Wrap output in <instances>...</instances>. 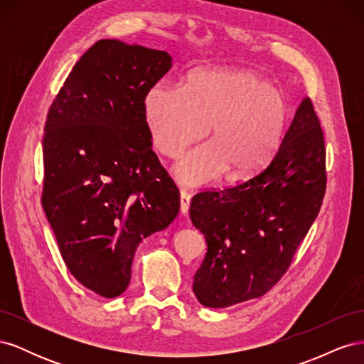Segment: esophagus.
I'll list each match as a JSON object with an SVG mask.
<instances>
[{
    "mask_svg": "<svg viewBox=\"0 0 364 364\" xmlns=\"http://www.w3.org/2000/svg\"><path fill=\"white\" fill-rule=\"evenodd\" d=\"M190 202H191V194L186 193L185 190H181V214L185 215L188 213Z\"/></svg>",
    "mask_w": 364,
    "mask_h": 364,
    "instance_id": "34e87169",
    "label": "esophagus"
}]
</instances>
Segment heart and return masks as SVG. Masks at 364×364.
<instances>
[{"instance_id":"b5f03b06","label":"heart","mask_w":364,"mask_h":364,"mask_svg":"<svg viewBox=\"0 0 364 364\" xmlns=\"http://www.w3.org/2000/svg\"><path fill=\"white\" fill-rule=\"evenodd\" d=\"M144 119L153 144L174 158L200 139L174 164V176L183 185H199L226 171L240 179L258 171L279 147L289 107L281 91L255 71L214 68L191 73L183 90L153 85L144 97Z\"/></svg>"}]
</instances>
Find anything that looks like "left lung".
<instances>
[{
    "mask_svg": "<svg viewBox=\"0 0 364 364\" xmlns=\"http://www.w3.org/2000/svg\"><path fill=\"white\" fill-rule=\"evenodd\" d=\"M325 186L323 132L305 97L266 168L193 197L190 218L208 245L193 284L199 302L226 308L269 291L316 220Z\"/></svg>",
    "mask_w": 364,
    "mask_h": 364,
    "instance_id": "left-lung-1",
    "label": "left lung"
}]
</instances>
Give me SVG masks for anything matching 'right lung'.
I'll use <instances>...</instances> for the list:
<instances>
[{"label": "right lung", "mask_w": 364, "mask_h": 364, "mask_svg": "<svg viewBox=\"0 0 364 364\" xmlns=\"http://www.w3.org/2000/svg\"><path fill=\"white\" fill-rule=\"evenodd\" d=\"M167 51L102 39L74 65L43 134L42 206L73 277L103 297L130 282L136 247L179 213L144 119Z\"/></svg>", "instance_id": "add662e5"}]
</instances>
